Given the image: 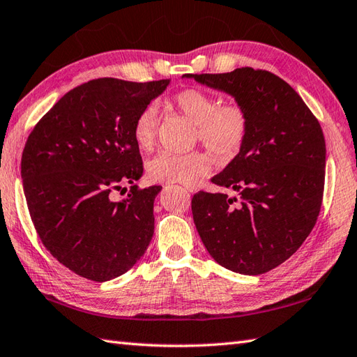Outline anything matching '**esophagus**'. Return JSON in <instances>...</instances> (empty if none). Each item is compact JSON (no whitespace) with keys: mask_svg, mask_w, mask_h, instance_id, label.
<instances>
[{"mask_svg":"<svg viewBox=\"0 0 357 357\" xmlns=\"http://www.w3.org/2000/svg\"><path fill=\"white\" fill-rule=\"evenodd\" d=\"M185 189H186L188 192H192V191H194V188H192V186H185Z\"/></svg>","mask_w":357,"mask_h":357,"instance_id":"34e87169","label":"esophagus"}]
</instances>
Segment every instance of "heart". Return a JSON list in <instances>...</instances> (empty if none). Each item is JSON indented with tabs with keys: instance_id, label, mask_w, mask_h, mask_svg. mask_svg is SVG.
Returning a JSON list of instances; mask_svg holds the SVG:
<instances>
[{
	"instance_id": "b5f03b06",
	"label": "heart",
	"mask_w": 357,
	"mask_h": 357,
	"mask_svg": "<svg viewBox=\"0 0 357 357\" xmlns=\"http://www.w3.org/2000/svg\"><path fill=\"white\" fill-rule=\"evenodd\" d=\"M174 112L195 125V142L221 158L240 153L249 134V113L238 102H225L202 89H185L169 100ZM158 113L154 105L142 108L132 122V139L144 151H151L157 139ZM212 171V158L204 151L188 154L160 153L146 163V174L155 183L192 186Z\"/></svg>"
}]
</instances>
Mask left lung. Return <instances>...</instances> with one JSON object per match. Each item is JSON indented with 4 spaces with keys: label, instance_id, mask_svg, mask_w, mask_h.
<instances>
[{
    "label": "left lung",
    "instance_id": "1",
    "mask_svg": "<svg viewBox=\"0 0 357 357\" xmlns=\"http://www.w3.org/2000/svg\"><path fill=\"white\" fill-rule=\"evenodd\" d=\"M186 77L231 94L250 121L240 153L212 177L240 199L197 192L191 202L197 231L220 266L266 273L301 248L319 217L326 181L321 125L299 94L267 70Z\"/></svg>",
    "mask_w": 357,
    "mask_h": 357
}]
</instances>
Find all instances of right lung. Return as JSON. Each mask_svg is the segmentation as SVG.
I'll return each instance as SVG.
<instances>
[{"instance_id":"1","label":"right lung","mask_w":357,"mask_h":357,"mask_svg":"<svg viewBox=\"0 0 357 357\" xmlns=\"http://www.w3.org/2000/svg\"><path fill=\"white\" fill-rule=\"evenodd\" d=\"M168 84L93 79L64 94L29 134L21 177L31 221L45 249L82 278L123 275L153 238L162 186L134 185L144 165L132 122ZM125 183L130 194L113 201Z\"/></svg>"}]
</instances>
